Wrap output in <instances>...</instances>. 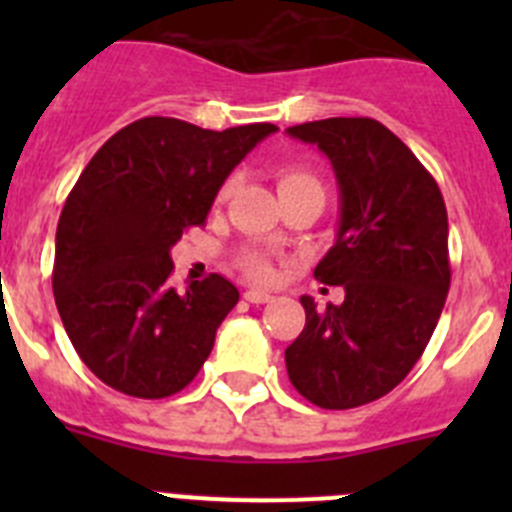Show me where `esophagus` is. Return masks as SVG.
<instances>
[{
	"instance_id": "esophagus-1",
	"label": "esophagus",
	"mask_w": 512,
	"mask_h": 512,
	"mask_svg": "<svg viewBox=\"0 0 512 512\" xmlns=\"http://www.w3.org/2000/svg\"><path fill=\"white\" fill-rule=\"evenodd\" d=\"M243 297H246V302H251V305H264V302L271 300V295L264 292V289H246Z\"/></svg>"
}]
</instances>
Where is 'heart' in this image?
Wrapping results in <instances>:
<instances>
[{"label":"heart","mask_w":512,"mask_h":512,"mask_svg":"<svg viewBox=\"0 0 512 512\" xmlns=\"http://www.w3.org/2000/svg\"><path fill=\"white\" fill-rule=\"evenodd\" d=\"M277 182H279V192L282 189H289V187H300V184H318V179L310 174V171L300 169V166H282V169L277 171ZM230 192V184H225L223 192H220V197H225V194ZM241 269L246 271V277L253 279V282H269L271 277H274V266H271V261L266 259L264 253L261 251H243L241 253Z\"/></svg>","instance_id":"b5f03b06"}]
</instances>
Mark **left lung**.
I'll use <instances>...</instances> for the list:
<instances>
[{"mask_svg": "<svg viewBox=\"0 0 512 512\" xmlns=\"http://www.w3.org/2000/svg\"><path fill=\"white\" fill-rule=\"evenodd\" d=\"M287 133L336 171L341 223L315 279L346 292L325 310L302 297L305 328L284 351L289 382L318 408H359L408 377L436 330L451 284L446 205L415 153L372 117Z\"/></svg>", "mask_w": 512, "mask_h": 512, "instance_id": "1", "label": "left lung"}]
</instances>
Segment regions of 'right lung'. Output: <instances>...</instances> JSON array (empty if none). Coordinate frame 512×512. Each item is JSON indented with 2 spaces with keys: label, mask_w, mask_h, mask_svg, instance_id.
I'll return each instance as SVG.
<instances>
[{
  "label": "right lung",
  "mask_w": 512,
  "mask_h": 512,
  "mask_svg": "<svg viewBox=\"0 0 512 512\" xmlns=\"http://www.w3.org/2000/svg\"><path fill=\"white\" fill-rule=\"evenodd\" d=\"M277 130L143 117L81 171L58 220L53 295L76 354L107 387L161 400L197 377L238 289L210 274L179 295L171 246L205 223L230 171Z\"/></svg>",
  "instance_id": "obj_1"
}]
</instances>
